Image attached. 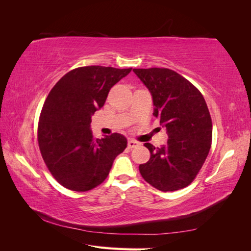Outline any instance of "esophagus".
I'll use <instances>...</instances> for the list:
<instances>
[{
	"mask_svg": "<svg viewBox=\"0 0 251 251\" xmlns=\"http://www.w3.org/2000/svg\"><path fill=\"white\" fill-rule=\"evenodd\" d=\"M139 144H140L139 142H137L136 140H133V139H128V141H127L128 149H134L136 147H138Z\"/></svg>",
	"mask_w": 251,
	"mask_h": 251,
	"instance_id": "obj_1",
	"label": "esophagus"
}]
</instances>
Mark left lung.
<instances>
[{"mask_svg":"<svg viewBox=\"0 0 251 251\" xmlns=\"http://www.w3.org/2000/svg\"><path fill=\"white\" fill-rule=\"evenodd\" d=\"M133 71L151 92L154 116L169 136L160 148L144 143L151 158L139 165V172L159 191H178L192 183L209 153L212 124L207 104L192 82L171 69Z\"/></svg>","mask_w":251,"mask_h":251,"instance_id":"left-lung-1","label":"left lung"}]
</instances>
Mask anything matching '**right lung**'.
Wrapping results in <instances>:
<instances>
[{
    "label": "right lung",
    "instance_id": "obj_1",
    "mask_svg": "<svg viewBox=\"0 0 251 251\" xmlns=\"http://www.w3.org/2000/svg\"><path fill=\"white\" fill-rule=\"evenodd\" d=\"M131 70L79 67L65 74L50 91L41 112L37 140L48 170L64 187L87 192L101 184L113 161L126 148L124 135L95 139L90 126L110 89Z\"/></svg>",
    "mask_w": 251,
    "mask_h": 251
}]
</instances>
